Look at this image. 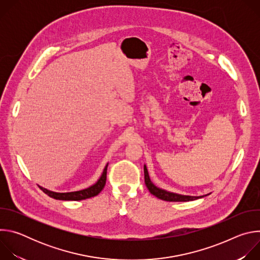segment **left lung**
Instances as JSON below:
<instances>
[{
	"instance_id": "obj_1",
	"label": "left lung",
	"mask_w": 260,
	"mask_h": 260,
	"mask_svg": "<svg viewBox=\"0 0 260 260\" xmlns=\"http://www.w3.org/2000/svg\"><path fill=\"white\" fill-rule=\"evenodd\" d=\"M144 178H145V184L148 188V190L150 191L151 194H153L154 197H156L159 200L162 201H167V202H189V201H194L198 199H202L205 196H201V197H191V196H184V194H179V193H175V192H171L165 189H161L152 183L149 174H148V170L146 165H144ZM208 196V194H206Z\"/></svg>"
}]
</instances>
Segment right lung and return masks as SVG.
<instances>
[{
	"mask_svg": "<svg viewBox=\"0 0 260 260\" xmlns=\"http://www.w3.org/2000/svg\"><path fill=\"white\" fill-rule=\"evenodd\" d=\"M107 168H108V164L106 165L99 180L94 184H92L91 186H89L85 189H82V190L71 191V192H54V191L48 190L42 186H39V187L48 197H50L54 200H59V201H82V200H86L89 198H93V197L98 196L103 190V188L105 186L106 179H107Z\"/></svg>",
	"mask_w": 260,
	"mask_h": 260,
	"instance_id": "obj_1",
	"label": "right lung"
}]
</instances>
